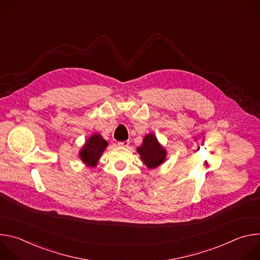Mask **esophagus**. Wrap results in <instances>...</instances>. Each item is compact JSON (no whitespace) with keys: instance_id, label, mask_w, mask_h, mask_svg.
Here are the masks:
<instances>
[{"instance_id":"1","label":"esophagus","mask_w":260,"mask_h":260,"mask_svg":"<svg viewBox=\"0 0 260 260\" xmlns=\"http://www.w3.org/2000/svg\"><path fill=\"white\" fill-rule=\"evenodd\" d=\"M128 144H129V141H123V142H119L118 146H120V147H127Z\"/></svg>"}]
</instances>
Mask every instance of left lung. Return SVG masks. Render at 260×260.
Listing matches in <instances>:
<instances>
[{"label":"left lung","instance_id":"8db88e82","mask_svg":"<svg viewBox=\"0 0 260 260\" xmlns=\"http://www.w3.org/2000/svg\"><path fill=\"white\" fill-rule=\"evenodd\" d=\"M137 151L144 165L149 169L159 167L165 162L167 157V150L159 144L153 134L145 136L142 145L137 148Z\"/></svg>","mask_w":260,"mask_h":260}]
</instances>
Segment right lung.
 Wrapping results in <instances>:
<instances>
[{"mask_svg":"<svg viewBox=\"0 0 260 260\" xmlns=\"http://www.w3.org/2000/svg\"><path fill=\"white\" fill-rule=\"evenodd\" d=\"M107 146L108 142L104 140L101 135L93 134L87 139L86 143L81 148V150L79 152L80 159L87 167H95Z\"/></svg>","mask_w":260,"mask_h":260,"instance_id":"obj_1","label":"right lung"}]
</instances>
